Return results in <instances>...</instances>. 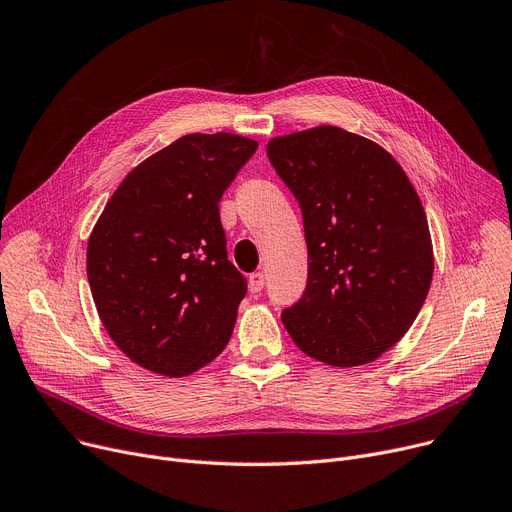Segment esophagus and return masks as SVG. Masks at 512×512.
Segmentation results:
<instances>
[{
	"label": "esophagus",
	"mask_w": 512,
	"mask_h": 512,
	"mask_svg": "<svg viewBox=\"0 0 512 512\" xmlns=\"http://www.w3.org/2000/svg\"><path fill=\"white\" fill-rule=\"evenodd\" d=\"M263 286H265V276L261 274V271H253V274L249 276V288H251V292L257 294V292L263 290Z\"/></svg>",
	"instance_id": "1"
}]
</instances>
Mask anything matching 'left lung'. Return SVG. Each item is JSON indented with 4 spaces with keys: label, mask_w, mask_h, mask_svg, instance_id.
<instances>
[{
    "label": "left lung",
    "mask_w": 512,
    "mask_h": 512,
    "mask_svg": "<svg viewBox=\"0 0 512 512\" xmlns=\"http://www.w3.org/2000/svg\"><path fill=\"white\" fill-rule=\"evenodd\" d=\"M267 156L298 199L309 276L282 313L292 342L329 366L377 360L416 321L434 257L414 185L379 144L321 125L269 140Z\"/></svg>",
    "instance_id": "8db88e82"
}]
</instances>
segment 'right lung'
<instances>
[{"label":"right lung","mask_w":512,"mask_h":512,"mask_svg":"<svg viewBox=\"0 0 512 512\" xmlns=\"http://www.w3.org/2000/svg\"><path fill=\"white\" fill-rule=\"evenodd\" d=\"M255 150L234 133L183 135L135 166L94 224L92 298L135 364L187 377L226 348L247 282L228 261L218 203Z\"/></svg>","instance_id":"1"}]
</instances>
